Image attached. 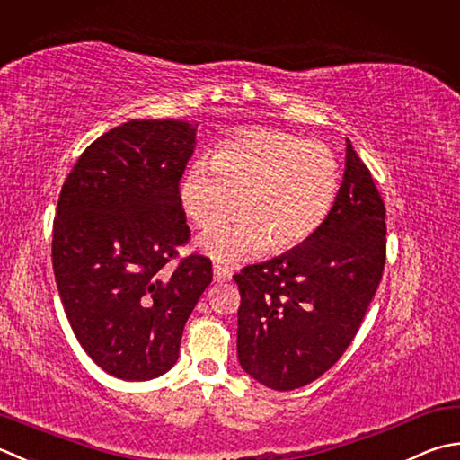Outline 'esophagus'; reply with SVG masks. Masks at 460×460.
Returning a JSON list of instances; mask_svg holds the SVG:
<instances>
[{
  "instance_id": "1",
  "label": "esophagus",
  "mask_w": 460,
  "mask_h": 460,
  "mask_svg": "<svg viewBox=\"0 0 460 460\" xmlns=\"http://www.w3.org/2000/svg\"><path fill=\"white\" fill-rule=\"evenodd\" d=\"M213 277H215V281H217V283H225V281H231L233 271H231L229 267L215 265V267H213Z\"/></svg>"
}]
</instances>
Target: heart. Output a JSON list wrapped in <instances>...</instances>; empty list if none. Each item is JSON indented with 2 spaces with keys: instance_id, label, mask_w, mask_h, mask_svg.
I'll list each match as a JSON object with an SVG mask.
<instances>
[{
  "instance_id": "obj_1",
  "label": "heart",
  "mask_w": 460,
  "mask_h": 460,
  "mask_svg": "<svg viewBox=\"0 0 460 460\" xmlns=\"http://www.w3.org/2000/svg\"><path fill=\"white\" fill-rule=\"evenodd\" d=\"M339 191L332 153L299 135L259 129L221 143L211 161L197 159L179 181V203L199 229H213L237 207L235 221L201 237L217 263L287 251L325 223Z\"/></svg>"
}]
</instances>
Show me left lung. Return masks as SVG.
<instances>
[{"mask_svg":"<svg viewBox=\"0 0 460 460\" xmlns=\"http://www.w3.org/2000/svg\"><path fill=\"white\" fill-rule=\"evenodd\" d=\"M385 203L347 139L345 175L325 223L287 253L235 275L241 368L275 391L329 371L361 327L381 283Z\"/></svg>","mask_w":460,"mask_h":460,"instance_id":"obj_1","label":"left lung"}]
</instances>
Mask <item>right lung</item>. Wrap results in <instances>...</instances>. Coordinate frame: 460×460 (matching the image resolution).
Here are the masks:
<instances>
[{"label":"right lung","mask_w":460,"mask_h":460,"mask_svg":"<svg viewBox=\"0 0 460 460\" xmlns=\"http://www.w3.org/2000/svg\"><path fill=\"white\" fill-rule=\"evenodd\" d=\"M197 125L131 119L95 139L61 187L51 259L79 345L117 379L149 381L177 363L183 327L211 283L189 255L179 179Z\"/></svg>","instance_id":"add662e5"}]
</instances>
